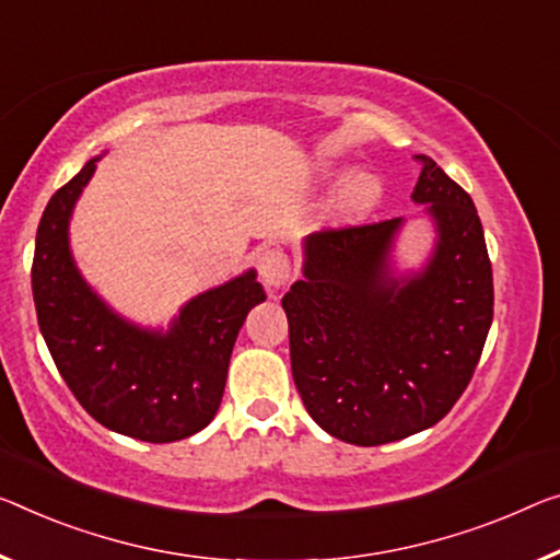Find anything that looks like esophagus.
<instances>
[{
    "label": "esophagus",
    "mask_w": 560,
    "mask_h": 560,
    "mask_svg": "<svg viewBox=\"0 0 560 560\" xmlns=\"http://www.w3.org/2000/svg\"><path fill=\"white\" fill-rule=\"evenodd\" d=\"M257 270H260V280L268 290H280L290 278V262L285 253L280 250H265L257 257Z\"/></svg>",
    "instance_id": "34e87169"
}]
</instances>
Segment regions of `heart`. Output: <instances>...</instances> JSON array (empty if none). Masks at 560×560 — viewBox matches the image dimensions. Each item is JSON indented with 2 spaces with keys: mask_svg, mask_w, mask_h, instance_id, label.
<instances>
[{
  "mask_svg": "<svg viewBox=\"0 0 560 560\" xmlns=\"http://www.w3.org/2000/svg\"><path fill=\"white\" fill-rule=\"evenodd\" d=\"M383 183L373 172H352L335 195V210L342 218H363L381 202Z\"/></svg>",
  "mask_w": 560,
  "mask_h": 560,
  "instance_id": "b5f03b06",
  "label": "heart"
}]
</instances>
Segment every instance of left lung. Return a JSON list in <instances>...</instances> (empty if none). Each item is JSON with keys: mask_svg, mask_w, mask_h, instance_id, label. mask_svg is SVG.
<instances>
[{"mask_svg": "<svg viewBox=\"0 0 560 560\" xmlns=\"http://www.w3.org/2000/svg\"><path fill=\"white\" fill-rule=\"evenodd\" d=\"M412 202L435 232L418 270L393 250L406 218L313 232L282 298L292 381L340 441L383 445L435 425L468 388L493 320V270L470 195L425 154Z\"/></svg>", "mask_w": 560, "mask_h": 560, "instance_id": "1", "label": "left lung"}]
</instances>
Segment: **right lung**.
<instances>
[{"instance_id": "add662e5", "label": "right lung", "mask_w": 560, "mask_h": 560, "mask_svg": "<svg viewBox=\"0 0 560 560\" xmlns=\"http://www.w3.org/2000/svg\"><path fill=\"white\" fill-rule=\"evenodd\" d=\"M100 158L51 195L39 220L32 295L42 338L97 423L144 443L183 441L210 425L237 332L268 295L250 268L187 300L167 328H144L112 310L70 247L74 205Z\"/></svg>"}]
</instances>
